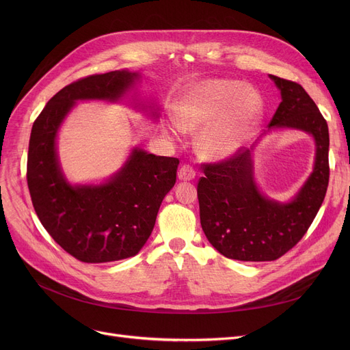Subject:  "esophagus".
I'll return each instance as SVG.
<instances>
[{"label":"esophagus","instance_id":"obj_1","mask_svg":"<svg viewBox=\"0 0 350 350\" xmlns=\"http://www.w3.org/2000/svg\"><path fill=\"white\" fill-rule=\"evenodd\" d=\"M178 178L183 181H190L196 177V170L191 167L190 164H183L178 170Z\"/></svg>","mask_w":350,"mask_h":350}]
</instances>
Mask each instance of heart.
I'll use <instances>...</instances> for the list:
<instances>
[{
    "label": "heart",
    "instance_id": "obj_1",
    "mask_svg": "<svg viewBox=\"0 0 350 350\" xmlns=\"http://www.w3.org/2000/svg\"><path fill=\"white\" fill-rule=\"evenodd\" d=\"M264 112V99L252 85L234 79H207L191 86L174 106L183 132H196L207 159H226L248 140Z\"/></svg>",
    "mask_w": 350,
    "mask_h": 350
}]
</instances>
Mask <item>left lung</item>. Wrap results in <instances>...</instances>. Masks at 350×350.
<instances>
[{
    "instance_id": "left-lung-1",
    "label": "left lung",
    "mask_w": 350,
    "mask_h": 350,
    "mask_svg": "<svg viewBox=\"0 0 350 350\" xmlns=\"http://www.w3.org/2000/svg\"><path fill=\"white\" fill-rule=\"evenodd\" d=\"M281 90L282 102L269 127L308 132L317 142L315 167L291 203L264 197L252 176L250 150L204 163L197 197L200 221L207 240L227 258L275 261L295 247L314 221L329 185V131L317 103L297 82L269 75Z\"/></svg>"
}]
</instances>
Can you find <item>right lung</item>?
<instances>
[{
    "mask_svg": "<svg viewBox=\"0 0 350 350\" xmlns=\"http://www.w3.org/2000/svg\"><path fill=\"white\" fill-rule=\"evenodd\" d=\"M136 78L127 70L81 78L52 96L32 124L27 161L32 206L55 243L82 262H112L136 255L176 183L178 159L139 149L100 186L72 187L61 173L55 137L73 103L118 100Z\"/></svg>",
    "mask_w": 350,
    "mask_h": 350,
    "instance_id": "right-lung-1",
    "label": "right lung"
}]
</instances>
